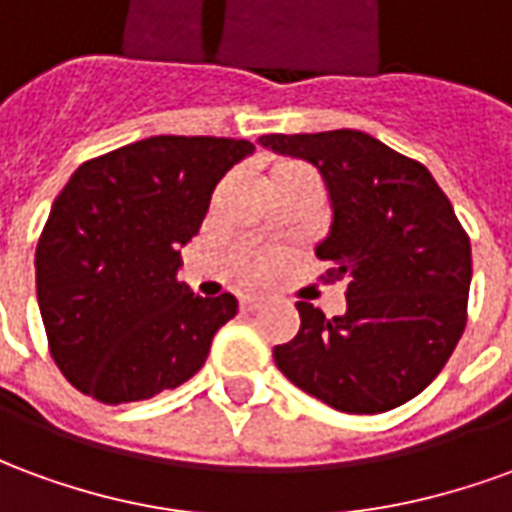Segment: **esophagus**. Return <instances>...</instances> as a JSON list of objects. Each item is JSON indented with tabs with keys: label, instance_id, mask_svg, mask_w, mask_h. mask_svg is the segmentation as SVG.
Instances as JSON below:
<instances>
[{
	"label": "esophagus",
	"instance_id": "1",
	"mask_svg": "<svg viewBox=\"0 0 512 512\" xmlns=\"http://www.w3.org/2000/svg\"><path fill=\"white\" fill-rule=\"evenodd\" d=\"M263 307V299L260 296H241V310L244 312H255Z\"/></svg>",
	"mask_w": 512,
	"mask_h": 512
}]
</instances>
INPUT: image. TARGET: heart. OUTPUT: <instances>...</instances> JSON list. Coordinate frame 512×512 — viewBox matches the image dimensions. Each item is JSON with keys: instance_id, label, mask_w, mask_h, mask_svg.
Masks as SVG:
<instances>
[{"instance_id": "b5f03b06", "label": "heart", "mask_w": 512, "mask_h": 512, "mask_svg": "<svg viewBox=\"0 0 512 512\" xmlns=\"http://www.w3.org/2000/svg\"><path fill=\"white\" fill-rule=\"evenodd\" d=\"M282 167H288V164H282Z\"/></svg>"}]
</instances>
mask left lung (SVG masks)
Listing matches in <instances>:
<instances>
[{
    "label": "left lung",
    "mask_w": 512,
    "mask_h": 512,
    "mask_svg": "<svg viewBox=\"0 0 512 512\" xmlns=\"http://www.w3.org/2000/svg\"><path fill=\"white\" fill-rule=\"evenodd\" d=\"M260 145L321 172L332 227L315 255L345 279L343 315L299 301V334L274 348L288 381L345 414H381L439 376L466 326L472 246L414 158L354 128L266 134Z\"/></svg>",
    "instance_id": "obj_1"
}]
</instances>
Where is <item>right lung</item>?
<instances>
[{
  "label": "right lung",
  "mask_w": 512,
  "mask_h": 512,
  "mask_svg": "<svg viewBox=\"0 0 512 512\" xmlns=\"http://www.w3.org/2000/svg\"><path fill=\"white\" fill-rule=\"evenodd\" d=\"M252 153L246 139L150 136L84 161L65 183L35 282L51 356L79 392L134 403L205 365L238 301L178 282L180 246L200 233L224 172Z\"/></svg>",
  "instance_id": "add662e5"
}]
</instances>
